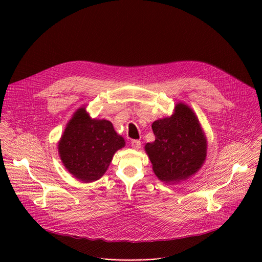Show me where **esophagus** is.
<instances>
[{
    "mask_svg": "<svg viewBox=\"0 0 262 262\" xmlns=\"http://www.w3.org/2000/svg\"><path fill=\"white\" fill-rule=\"evenodd\" d=\"M131 146L134 149L138 150L141 148V142L139 140H132L131 141Z\"/></svg>",
    "mask_w": 262,
    "mask_h": 262,
    "instance_id": "34e87169",
    "label": "esophagus"
}]
</instances>
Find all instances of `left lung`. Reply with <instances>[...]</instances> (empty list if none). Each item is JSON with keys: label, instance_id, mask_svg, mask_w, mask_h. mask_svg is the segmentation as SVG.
I'll return each mask as SVG.
<instances>
[{"label": "left lung", "instance_id": "8db88e82", "mask_svg": "<svg viewBox=\"0 0 262 262\" xmlns=\"http://www.w3.org/2000/svg\"><path fill=\"white\" fill-rule=\"evenodd\" d=\"M155 141L145 145L155 176L162 182L187 180L204 164L207 139L193 111L177 104L170 117L152 123Z\"/></svg>", "mask_w": 262, "mask_h": 262}]
</instances>
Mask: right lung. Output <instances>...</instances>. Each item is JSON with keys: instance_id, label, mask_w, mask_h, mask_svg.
<instances>
[{"instance_id": "1", "label": "right lung", "mask_w": 262, "mask_h": 262, "mask_svg": "<svg viewBox=\"0 0 262 262\" xmlns=\"http://www.w3.org/2000/svg\"><path fill=\"white\" fill-rule=\"evenodd\" d=\"M125 140L105 119H92L84 107L76 110L58 142L60 159L75 179L92 183L107 171L117 150Z\"/></svg>"}]
</instances>
